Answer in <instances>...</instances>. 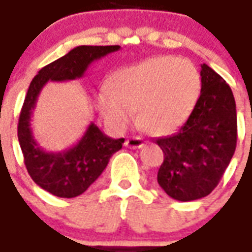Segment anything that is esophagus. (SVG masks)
I'll return each instance as SVG.
<instances>
[{
    "label": "esophagus",
    "mask_w": 252,
    "mask_h": 252,
    "mask_svg": "<svg viewBox=\"0 0 252 252\" xmlns=\"http://www.w3.org/2000/svg\"><path fill=\"white\" fill-rule=\"evenodd\" d=\"M126 146L129 148H142L144 146V142L142 137H129L126 140Z\"/></svg>",
    "instance_id": "esophagus-1"
}]
</instances>
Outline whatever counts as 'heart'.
Returning a JSON list of instances; mask_svg holds the SVG:
<instances>
[{
  "label": "heart",
  "instance_id": "obj_1",
  "mask_svg": "<svg viewBox=\"0 0 252 252\" xmlns=\"http://www.w3.org/2000/svg\"><path fill=\"white\" fill-rule=\"evenodd\" d=\"M201 92V75L186 59L155 57L117 71L113 90L98 95L101 115L116 129L135 120L154 135H166L182 126Z\"/></svg>",
  "mask_w": 252,
  "mask_h": 252
}]
</instances>
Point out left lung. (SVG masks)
I'll return each instance as SVG.
<instances>
[{"label":"left lung","mask_w":252,"mask_h":252,"mask_svg":"<svg viewBox=\"0 0 252 252\" xmlns=\"http://www.w3.org/2000/svg\"><path fill=\"white\" fill-rule=\"evenodd\" d=\"M201 94L189 119L174 135L155 140L164 154L158 184L178 201L202 198L221 180L236 148L238 120L231 88L201 64Z\"/></svg>","instance_id":"1"}]
</instances>
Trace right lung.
<instances>
[{"label":"right lung","instance_id":"obj_1","mask_svg":"<svg viewBox=\"0 0 252 252\" xmlns=\"http://www.w3.org/2000/svg\"><path fill=\"white\" fill-rule=\"evenodd\" d=\"M119 50L120 46H78L43 67L31 82L17 126L20 147L31 178L57 197L72 198L86 191L102 174L110 157L121 150L124 139L106 136L94 123H90L81 140L71 148L59 153L44 151L31 128L37 97L48 81L63 82L82 78L94 61Z\"/></svg>","mask_w":252,"mask_h":252}]
</instances>
